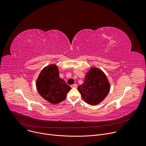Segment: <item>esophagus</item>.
<instances>
[{"mask_svg": "<svg viewBox=\"0 0 146 146\" xmlns=\"http://www.w3.org/2000/svg\"><path fill=\"white\" fill-rule=\"evenodd\" d=\"M71 87L72 88H77V85L76 84H73L71 86Z\"/></svg>", "mask_w": 146, "mask_h": 146, "instance_id": "34e87169", "label": "esophagus"}]
</instances>
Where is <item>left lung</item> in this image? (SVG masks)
Returning a JSON list of instances; mask_svg holds the SVG:
<instances>
[{"mask_svg": "<svg viewBox=\"0 0 146 146\" xmlns=\"http://www.w3.org/2000/svg\"><path fill=\"white\" fill-rule=\"evenodd\" d=\"M110 88V83L105 74L95 67L88 71L84 83L78 87L82 99L91 105H96L103 101Z\"/></svg>", "mask_w": 146, "mask_h": 146, "instance_id": "obj_1", "label": "left lung"}]
</instances>
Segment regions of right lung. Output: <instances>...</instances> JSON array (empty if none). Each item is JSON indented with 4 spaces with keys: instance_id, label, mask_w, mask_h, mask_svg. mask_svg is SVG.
Instances as JSON below:
<instances>
[{
    "instance_id": "right-lung-1",
    "label": "right lung",
    "mask_w": 146,
    "mask_h": 146,
    "mask_svg": "<svg viewBox=\"0 0 146 146\" xmlns=\"http://www.w3.org/2000/svg\"><path fill=\"white\" fill-rule=\"evenodd\" d=\"M38 94L52 104H57L65 100L71 87L59 77L58 67L51 65L44 68L36 81Z\"/></svg>"
}]
</instances>
